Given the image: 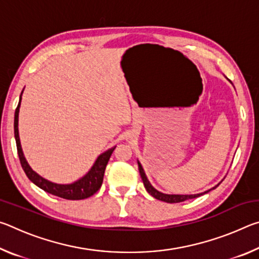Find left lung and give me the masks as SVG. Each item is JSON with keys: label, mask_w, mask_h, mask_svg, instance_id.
<instances>
[{"label": "left lung", "mask_w": 259, "mask_h": 259, "mask_svg": "<svg viewBox=\"0 0 259 259\" xmlns=\"http://www.w3.org/2000/svg\"><path fill=\"white\" fill-rule=\"evenodd\" d=\"M138 162V169H139V174H140V177L143 179V183H144V186H145L146 191L150 193V194L153 196V198H155L160 201H163V202L166 203H178V202H183V201H186V200H190V199H194V198H198V196L204 194V193H208L211 190H214L219 184L218 183L216 186H213L212 188H210L208 191H204L202 193H198V194H165V193H162L160 191H157L156 188H154L152 186V184L148 181L147 177H146V174L144 171L142 164H140V162Z\"/></svg>", "instance_id": "8db88e82"}]
</instances>
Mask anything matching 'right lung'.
I'll use <instances>...</instances> for the list:
<instances>
[{"label":"right lung","mask_w":259,"mask_h":259,"mask_svg":"<svg viewBox=\"0 0 259 259\" xmlns=\"http://www.w3.org/2000/svg\"><path fill=\"white\" fill-rule=\"evenodd\" d=\"M23 91H21V95H23ZM21 95L19 98L18 106H17L16 112H15V138H16L17 151H18L20 164L23 166L26 176H27L29 181L34 183L37 187L42 188L43 191H46L47 193H50L52 195L59 196V198L67 199V200H83V199L90 198V196L94 195L95 193L99 190L100 186H102L105 169H106V165L108 163V160L109 157H111L113 151L115 150V146L102 153V154L97 157V160L95 161L94 165L91 166L89 171H88L84 176L81 177L80 179H77V181L73 182L71 184H57V183H52L50 181H48V179L43 178L30 168V165L28 164V162L24 155L23 148H21L19 131H18V116H19V108H20V103H21Z\"/></svg>","instance_id":"right-lung-1"}]
</instances>
